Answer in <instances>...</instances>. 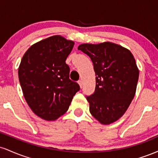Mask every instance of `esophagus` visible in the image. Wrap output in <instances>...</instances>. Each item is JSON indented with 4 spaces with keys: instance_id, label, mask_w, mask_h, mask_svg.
<instances>
[{
    "instance_id": "34e87169",
    "label": "esophagus",
    "mask_w": 158,
    "mask_h": 158,
    "mask_svg": "<svg viewBox=\"0 0 158 158\" xmlns=\"http://www.w3.org/2000/svg\"><path fill=\"white\" fill-rule=\"evenodd\" d=\"M78 84L79 85V86H80V88H81V87H82V81L79 80V81H78Z\"/></svg>"
}]
</instances>
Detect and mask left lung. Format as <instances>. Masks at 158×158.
Returning <instances> with one entry per match:
<instances>
[{
	"instance_id": "8db88e82",
	"label": "left lung",
	"mask_w": 158,
	"mask_h": 158,
	"mask_svg": "<svg viewBox=\"0 0 158 158\" xmlns=\"http://www.w3.org/2000/svg\"><path fill=\"white\" fill-rule=\"evenodd\" d=\"M91 59L96 74L95 91L87 97L91 115L101 124L116 122L134 99L139 70L128 49L112 42L78 47Z\"/></svg>"
}]
</instances>
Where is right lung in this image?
<instances>
[{"label":"right lung","mask_w":158,"mask_h":158,"mask_svg":"<svg viewBox=\"0 0 158 158\" xmlns=\"http://www.w3.org/2000/svg\"><path fill=\"white\" fill-rule=\"evenodd\" d=\"M74 42L53 35L32 44L23 56L19 78L23 97L33 113L56 120L68 110L78 83L69 79L67 57Z\"/></svg>","instance_id":"obj_1"}]
</instances>
